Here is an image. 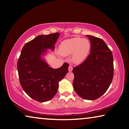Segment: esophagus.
Returning a JSON list of instances; mask_svg holds the SVG:
<instances>
[{"label": "esophagus", "instance_id": "obj_1", "mask_svg": "<svg viewBox=\"0 0 129 129\" xmlns=\"http://www.w3.org/2000/svg\"><path fill=\"white\" fill-rule=\"evenodd\" d=\"M73 70V67L71 66H69V71H72Z\"/></svg>", "mask_w": 129, "mask_h": 129}]
</instances>
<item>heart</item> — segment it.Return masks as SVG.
<instances>
[{
	"label": "heart",
	"mask_w": 129,
	"mask_h": 129,
	"mask_svg": "<svg viewBox=\"0 0 129 129\" xmlns=\"http://www.w3.org/2000/svg\"><path fill=\"white\" fill-rule=\"evenodd\" d=\"M90 43L87 39L75 37L63 41L59 47V52L63 56L73 54L74 63L79 64L87 56L90 50Z\"/></svg>",
	"instance_id": "1"
}]
</instances>
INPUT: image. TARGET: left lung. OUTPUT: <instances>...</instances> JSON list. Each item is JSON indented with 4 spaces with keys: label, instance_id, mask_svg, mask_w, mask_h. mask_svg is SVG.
Segmentation results:
<instances>
[{
    "label": "left lung",
    "instance_id": "obj_1",
    "mask_svg": "<svg viewBox=\"0 0 129 129\" xmlns=\"http://www.w3.org/2000/svg\"><path fill=\"white\" fill-rule=\"evenodd\" d=\"M90 53L81 64L73 69V87L81 98L95 100L108 89L114 75L112 52L102 39L87 35Z\"/></svg>",
    "mask_w": 129,
    "mask_h": 129
}]
</instances>
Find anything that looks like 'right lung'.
<instances>
[{
	"label": "right lung",
	"mask_w": 129,
	"mask_h": 129,
	"mask_svg": "<svg viewBox=\"0 0 129 129\" xmlns=\"http://www.w3.org/2000/svg\"><path fill=\"white\" fill-rule=\"evenodd\" d=\"M59 35L56 33L38 36L24 46L18 59L17 69L20 85L29 97L40 102L53 98L58 90L59 82L68 73L67 63L54 69L41 59L46 49H54Z\"/></svg>",
	"instance_id": "right-lung-1"
}]
</instances>
